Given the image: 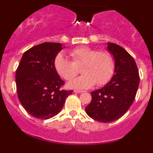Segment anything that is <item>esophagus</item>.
Masks as SVG:
<instances>
[{"label":"esophagus","instance_id":"34e87169","mask_svg":"<svg viewBox=\"0 0 153 153\" xmlns=\"http://www.w3.org/2000/svg\"><path fill=\"white\" fill-rule=\"evenodd\" d=\"M74 92H76V93H81V92H84V91H83V90H78V89H75V90H74Z\"/></svg>","mask_w":153,"mask_h":153}]
</instances>
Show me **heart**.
<instances>
[{"label":"heart","mask_w":153,"mask_h":153,"mask_svg":"<svg viewBox=\"0 0 153 153\" xmlns=\"http://www.w3.org/2000/svg\"><path fill=\"white\" fill-rule=\"evenodd\" d=\"M72 61L62 54H58L54 61L57 73L66 81H70L81 68L83 74L68 84L69 88L86 89L94 84L102 86L112 76L115 69L114 58L108 51H98L89 47H79L69 52Z\"/></svg>","instance_id":"b5f03b06"}]
</instances>
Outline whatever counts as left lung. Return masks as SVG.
<instances>
[{
    "mask_svg": "<svg viewBox=\"0 0 153 153\" xmlns=\"http://www.w3.org/2000/svg\"><path fill=\"white\" fill-rule=\"evenodd\" d=\"M115 59V72L104 87L91 92L92 101L85 108L90 118L103 123L112 122L124 115L133 103L139 85L136 63L123 47L108 43Z\"/></svg>",
    "mask_w": 153,
    "mask_h": 153,
    "instance_id": "left-lung-1",
    "label": "left lung"
}]
</instances>
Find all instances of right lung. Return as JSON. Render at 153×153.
<instances>
[{"mask_svg": "<svg viewBox=\"0 0 153 153\" xmlns=\"http://www.w3.org/2000/svg\"><path fill=\"white\" fill-rule=\"evenodd\" d=\"M62 44L46 42L24 52L15 73L17 94L21 105L34 118L46 120L59 113L72 90L62 89L64 82L54 67Z\"/></svg>", "mask_w": 153, "mask_h": 153, "instance_id": "right-lung-1", "label": "right lung"}]
</instances>
